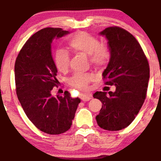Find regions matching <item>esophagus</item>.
I'll return each mask as SVG.
<instances>
[{
  "label": "esophagus",
  "instance_id": "esophagus-1",
  "mask_svg": "<svg viewBox=\"0 0 161 161\" xmlns=\"http://www.w3.org/2000/svg\"><path fill=\"white\" fill-rule=\"evenodd\" d=\"M81 98L83 101H88L92 98V96L90 94H83L81 96Z\"/></svg>",
  "mask_w": 161,
  "mask_h": 161
}]
</instances>
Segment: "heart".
Returning <instances> with one entry per match:
<instances>
[{"mask_svg":"<svg viewBox=\"0 0 161 161\" xmlns=\"http://www.w3.org/2000/svg\"><path fill=\"white\" fill-rule=\"evenodd\" d=\"M70 48L77 53L90 56V63L97 67L107 64L111 58V52L106 45L101 44L100 41L86 32H78L69 38L68 42ZM55 65L59 71L65 72L69 66L70 58L66 52L58 50L55 56ZM93 79L89 73H75L69 79V83L80 91L87 90V85Z\"/></svg>","mask_w":161,"mask_h":161,"instance_id":"obj_1","label":"heart"}]
</instances>
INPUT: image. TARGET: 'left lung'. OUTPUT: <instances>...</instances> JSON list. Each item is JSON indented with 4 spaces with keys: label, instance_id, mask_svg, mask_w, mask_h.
<instances>
[{
    "label": "left lung",
    "instance_id": "left-lung-1",
    "mask_svg": "<svg viewBox=\"0 0 161 161\" xmlns=\"http://www.w3.org/2000/svg\"><path fill=\"white\" fill-rule=\"evenodd\" d=\"M108 40L111 58L103 73L106 85H114V92L93 94L102 103L96 116L104 130H119L133 121L146 98L149 79V65L141 45L128 31L117 26L101 31ZM106 87L108 90L109 87ZM104 89V88H103Z\"/></svg>",
    "mask_w": 161,
    "mask_h": 161
}]
</instances>
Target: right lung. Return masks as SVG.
I'll list each match as a JSON object with an SVG mask.
<instances>
[{
  "label": "right lung",
  "mask_w": 161,
  "mask_h": 161,
  "mask_svg": "<svg viewBox=\"0 0 161 161\" xmlns=\"http://www.w3.org/2000/svg\"><path fill=\"white\" fill-rule=\"evenodd\" d=\"M59 28H46L33 34L18 54L14 65L16 92L28 119L48 134L58 135L71 128L81 100L68 91L52 95L59 83L58 70L51 52L55 38L69 34Z\"/></svg>",
  "instance_id": "add662e5"
}]
</instances>
